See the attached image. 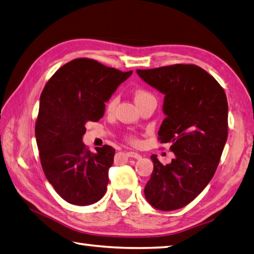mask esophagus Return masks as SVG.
Here are the masks:
<instances>
[{
	"label": "esophagus",
	"mask_w": 254,
	"mask_h": 254,
	"mask_svg": "<svg viewBox=\"0 0 254 254\" xmlns=\"http://www.w3.org/2000/svg\"><path fill=\"white\" fill-rule=\"evenodd\" d=\"M127 155L128 156V158H134L136 160H140L142 158V156L139 153H136V152H133V151L127 152Z\"/></svg>",
	"instance_id": "obj_1"
}]
</instances>
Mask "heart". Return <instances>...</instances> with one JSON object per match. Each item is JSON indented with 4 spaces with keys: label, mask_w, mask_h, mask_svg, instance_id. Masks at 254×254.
Listing matches in <instances>:
<instances>
[{
    "label": "heart",
    "mask_w": 254,
    "mask_h": 254,
    "mask_svg": "<svg viewBox=\"0 0 254 254\" xmlns=\"http://www.w3.org/2000/svg\"><path fill=\"white\" fill-rule=\"evenodd\" d=\"M149 99H154V96L152 95L150 92H147L145 90H136L134 92V100H135L136 104H140ZM115 105H117V99L111 98L109 100V102L107 103V110L109 112H112L115 109ZM128 139H130L132 142H136L135 137H133V136H130Z\"/></svg>",
    "instance_id": "b5f03b06"
}]
</instances>
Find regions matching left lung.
I'll return each mask as SVG.
<instances>
[{
    "label": "left lung",
    "instance_id": "left-lung-1",
    "mask_svg": "<svg viewBox=\"0 0 254 254\" xmlns=\"http://www.w3.org/2000/svg\"><path fill=\"white\" fill-rule=\"evenodd\" d=\"M147 84L163 93L165 119L158 132L171 143L175 158L154 168L144 194L161 211L181 209L203 191L218 168L228 139V101L223 87L194 64L136 70Z\"/></svg>",
    "mask_w": 254,
    "mask_h": 254
}]
</instances>
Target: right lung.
Instances as JSON below:
<instances>
[{
	"label": "right lung",
	"mask_w": 254,
	"mask_h": 254,
	"mask_svg": "<svg viewBox=\"0 0 254 254\" xmlns=\"http://www.w3.org/2000/svg\"><path fill=\"white\" fill-rule=\"evenodd\" d=\"M131 74L80 58L60 67L44 86L35 122L39 155L48 181L68 203L93 204L107 192L115 150L103 145L92 153L82 136Z\"/></svg>",
	"instance_id": "add662e5"
}]
</instances>
